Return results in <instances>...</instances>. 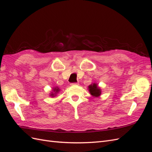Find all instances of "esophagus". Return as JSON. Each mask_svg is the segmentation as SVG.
Listing matches in <instances>:
<instances>
[{"label":"esophagus","instance_id":"34e87169","mask_svg":"<svg viewBox=\"0 0 152 152\" xmlns=\"http://www.w3.org/2000/svg\"><path fill=\"white\" fill-rule=\"evenodd\" d=\"M71 86H76V85H79V83L78 82H75V83H71Z\"/></svg>","mask_w":152,"mask_h":152}]
</instances>
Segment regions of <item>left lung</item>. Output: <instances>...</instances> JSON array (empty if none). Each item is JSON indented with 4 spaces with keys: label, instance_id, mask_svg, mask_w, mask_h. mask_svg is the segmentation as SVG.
I'll return each mask as SVG.
<instances>
[{
    "label": "left lung",
    "instance_id": "obj_1",
    "mask_svg": "<svg viewBox=\"0 0 152 152\" xmlns=\"http://www.w3.org/2000/svg\"><path fill=\"white\" fill-rule=\"evenodd\" d=\"M89 90L91 94L95 97H98L101 94V90L96 84L90 85L89 86Z\"/></svg>",
    "mask_w": 152,
    "mask_h": 152
}]
</instances>
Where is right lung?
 <instances>
[{
  "mask_svg": "<svg viewBox=\"0 0 152 152\" xmlns=\"http://www.w3.org/2000/svg\"><path fill=\"white\" fill-rule=\"evenodd\" d=\"M53 91H54V94L53 93V94H50V96H53V97H54V96L55 93H58V92H59V88H58V87H55V88L53 89Z\"/></svg>",
  "mask_w": 152,
  "mask_h": 152,
  "instance_id": "add662e5",
  "label": "right lung"
}]
</instances>
